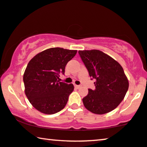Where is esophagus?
Wrapping results in <instances>:
<instances>
[{"instance_id":"1","label":"esophagus","mask_w":147,"mask_h":147,"mask_svg":"<svg viewBox=\"0 0 147 147\" xmlns=\"http://www.w3.org/2000/svg\"><path fill=\"white\" fill-rule=\"evenodd\" d=\"M74 87H75V88H79L80 87V85H74Z\"/></svg>"}]
</instances>
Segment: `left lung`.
<instances>
[{
  "label": "left lung",
  "instance_id": "1",
  "mask_svg": "<svg viewBox=\"0 0 147 147\" xmlns=\"http://www.w3.org/2000/svg\"><path fill=\"white\" fill-rule=\"evenodd\" d=\"M78 54L94 79L95 89H88L82 99L88 110L104 114L119 106L128 90L129 82L122 67L115 60L99 50L78 51Z\"/></svg>",
  "mask_w": 147,
  "mask_h": 147
}]
</instances>
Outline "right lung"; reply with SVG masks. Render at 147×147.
Returning <instances> with one entry per match:
<instances>
[{
    "mask_svg": "<svg viewBox=\"0 0 147 147\" xmlns=\"http://www.w3.org/2000/svg\"><path fill=\"white\" fill-rule=\"evenodd\" d=\"M76 50L50 48L37 54L26 67L23 76L25 94L36 109L45 114H54L65 108L73 92V84L60 82L67 63Z\"/></svg>",
    "mask_w": 147,
    "mask_h": 147,
    "instance_id": "obj_1",
    "label": "right lung"
}]
</instances>
